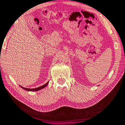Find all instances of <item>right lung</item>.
Returning a JSON list of instances; mask_svg holds the SVG:
<instances>
[{"label":"right lung","instance_id":"add662e5","mask_svg":"<svg viewBox=\"0 0 125 125\" xmlns=\"http://www.w3.org/2000/svg\"><path fill=\"white\" fill-rule=\"evenodd\" d=\"M49 83V81L47 83H46L45 84H44V85H42V86H41L40 87H38V88H33V89H30V88H24V87L20 86L21 87V88L24 89L25 90H27V91H31V92H36V91H38V90H40L41 89H43L45 88V87L47 86V85Z\"/></svg>","mask_w":125,"mask_h":125}]
</instances>
